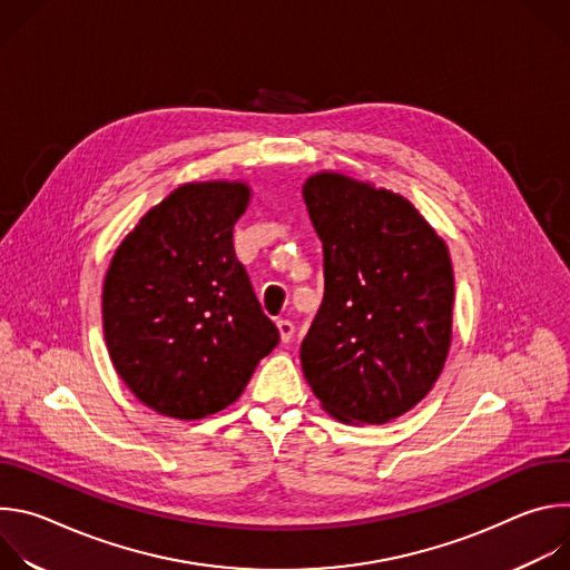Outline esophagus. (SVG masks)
<instances>
[{
    "instance_id": "34e87169",
    "label": "esophagus",
    "mask_w": 570,
    "mask_h": 570,
    "mask_svg": "<svg viewBox=\"0 0 570 570\" xmlns=\"http://www.w3.org/2000/svg\"><path fill=\"white\" fill-rule=\"evenodd\" d=\"M277 332H279V338L282 343H291L293 336H295V327L291 320H277Z\"/></svg>"
}]
</instances>
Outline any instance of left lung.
Listing matches in <instances>:
<instances>
[{"label": "left lung", "mask_w": 570, "mask_h": 570, "mask_svg": "<svg viewBox=\"0 0 570 570\" xmlns=\"http://www.w3.org/2000/svg\"><path fill=\"white\" fill-rule=\"evenodd\" d=\"M304 203L324 253V297L299 347L306 383L343 424H387L431 392L453 322L446 243L411 200L322 171Z\"/></svg>", "instance_id": "left-lung-1"}]
</instances>
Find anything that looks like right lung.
<instances>
[{"label": "right lung", "instance_id": "obj_1", "mask_svg": "<svg viewBox=\"0 0 570 570\" xmlns=\"http://www.w3.org/2000/svg\"><path fill=\"white\" fill-rule=\"evenodd\" d=\"M248 203L246 183L183 185L110 262L101 299L108 354L159 415L203 420L227 409L279 343L232 246Z\"/></svg>", "mask_w": 570, "mask_h": 570}]
</instances>
